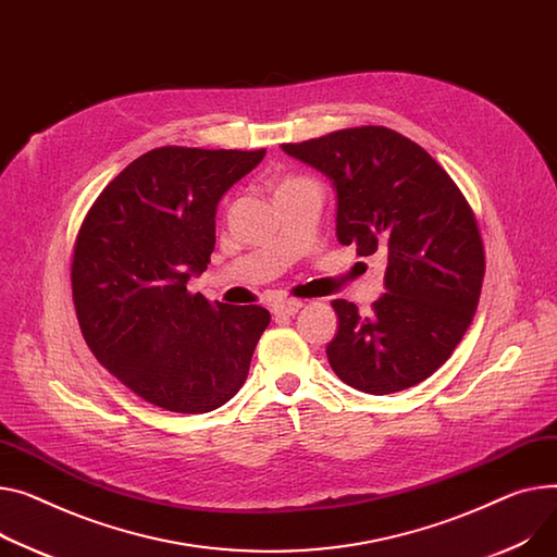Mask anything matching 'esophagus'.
Returning <instances> with one entry per match:
<instances>
[{"mask_svg":"<svg viewBox=\"0 0 557 557\" xmlns=\"http://www.w3.org/2000/svg\"><path fill=\"white\" fill-rule=\"evenodd\" d=\"M300 309H302V302H300V300H293V298H288V300H277V302H273V307H271L273 315H295Z\"/></svg>","mask_w":557,"mask_h":557,"instance_id":"34e87169","label":"esophagus"}]
</instances>
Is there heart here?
I'll list each match as a JSON object with an SVG mask.
<instances>
[{"mask_svg":"<svg viewBox=\"0 0 557 557\" xmlns=\"http://www.w3.org/2000/svg\"><path fill=\"white\" fill-rule=\"evenodd\" d=\"M286 181H293V178H286ZM286 181H282V183H286Z\"/></svg>","mask_w":557,"mask_h":557,"instance_id":"b5f03b06","label":"heart"}]
</instances>
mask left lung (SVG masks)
Wrapping results in <instances>:
<instances>
[{
    "label": "left lung",
    "instance_id": "obj_1",
    "mask_svg": "<svg viewBox=\"0 0 557 557\" xmlns=\"http://www.w3.org/2000/svg\"><path fill=\"white\" fill-rule=\"evenodd\" d=\"M282 150L333 181L338 242L383 252L385 288L369 313L333 300L338 333L326 347L336 376L392 394L430 379L461 343L486 273L476 219L450 174L403 134L362 125Z\"/></svg>",
    "mask_w": 557,
    "mask_h": 557
}]
</instances>
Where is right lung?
I'll use <instances>...</instances> for the list:
<instances>
[{"instance_id":"right-lung-1","label":"right lung","mask_w":557,"mask_h":557,"mask_svg":"<svg viewBox=\"0 0 557 557\" xmlns=\"http://www.w3.org/2000/svg\"><path fill=\"white\" fill-rule=\"evenodd\" d=\"M267 150L157 147L98 195L73 246L71 290L83 336L125 387L168 412L231 400L271 322L188 290L214 250L219 199Z\"/></svg>"}]
</instances>
